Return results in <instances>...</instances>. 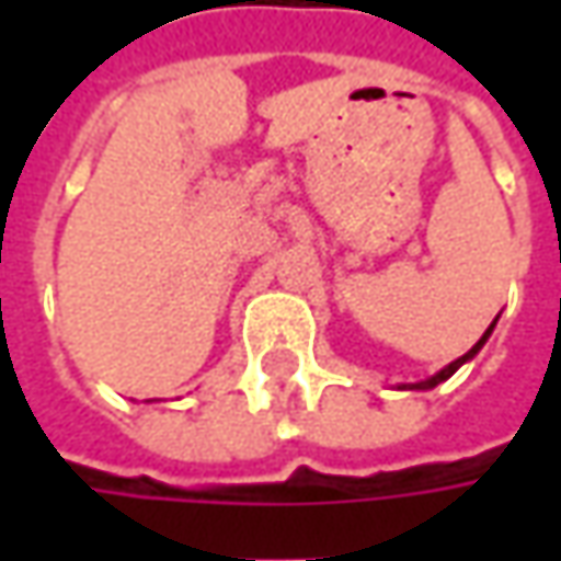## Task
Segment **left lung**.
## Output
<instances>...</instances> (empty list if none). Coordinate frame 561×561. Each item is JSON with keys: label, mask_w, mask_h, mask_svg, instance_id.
Wrapping results in <instances>:
<instances>
[{"label": "left lung", "mask_w": 561, "mask_h": 561, "mask_svg": "<svg viewBox=\"0 0 561 561\" xmlns=\"http://www.w3.org/2000/svg\"><path fill=\"white\" fill-rule=\"evenodd\" d=\"M493 328H496V321H493V324L486 328L484 336H481V340H478V343H474V346H471V350H468V353H465L462 358H456V362H449L446 368H440L437 375L427 377V380H419V383H402V390H434L437 383H443V380H449V377H453V375H456V371H459V368H462L465 362H471V358H474V356H478V353H481V350H484L486 336L493 334Z\"/></svg>", "instance_id": "8db88e82"}]
</instances>
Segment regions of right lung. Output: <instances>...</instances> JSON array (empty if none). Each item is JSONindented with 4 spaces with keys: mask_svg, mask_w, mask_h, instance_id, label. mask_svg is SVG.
Listing matches in <instances>:
<instances>
[{
    "mask_svg": "<svg viewBox=\"0 0 561 561\" xmlns=\"http://www.w3.org/2000/svg\"><path fill=\"white\" fill-rule=\"evenodd\" d=\"M146 402H149V399H146Z\"/></svg>",
    "mask_w": 561,
    "mask_h": 561,
    "instance_id": "add662e5",
    "label": "right lung"
}]
</instances>
